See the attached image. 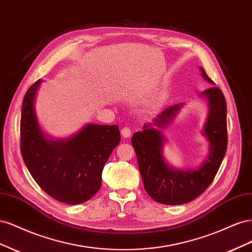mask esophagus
<instances>
[{
	"label": "esophagus",
	"instance_id": "obj_1",
	"mask_svg": "<svg viewBox=\"0 0 252 252\" xmlns=\"http://www.w3.org/2000/svg\"><path fill=\"white\" fill-rule=\"evenodd\" d=\"M121 133H122V135L124 136V138H129V136L131 135V129H130V127H124V128H122V130H121Z\"/></svg>",
	"mask_w": 252,
	"mask_h": 252
}]
</instances>
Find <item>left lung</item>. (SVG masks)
<instances>
[{
	"label": "left lung",
	"mask_w": 252,
	"mask_h": 252,
	"mask_svg": "<svg viewBox=\"0 0 252 252\" xmlns=\"http://www.w3.org/2000/svg\"><path fill=\"white\" fill-rule=\"evenodd\" d=\"M205 80L213 83L201 68ZM202 95L209 101V116L204 133L210 143V155L199 169L192 171L173 170L164 161L162 154L163 135L154 126L163 127L178 112L182 104L164 110L154 123L146 124L143 131L135 132L131 143L143 180L144 188L154 201L165 205H181L193 201L208 186L222 164L227 149V106L219 87L205 89Z\"/></svg>",
	"instance_id": "obj_1"
}]
</instances>
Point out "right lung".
Here are the masks:
<instances>
[{
  "label": "right lung",
  "mask_w": 252,
  "mask_h": 252,
  "mask_svg": "<svg viewBox=\"0 0 252 252\" xmlns=\"http://www.w3.org/2000/svg\"><path fill=\"white\" fill-rule=\"evenodd\" d=\"M41 80L26 91L21 114V154L30 174L52 199L66 204L90 200L101 188L102 171L121 135L118 125H87L66 141L44 138L33 102Z\"/></svg>",
  "instance_id": "add662e5"
}]
</instances>
